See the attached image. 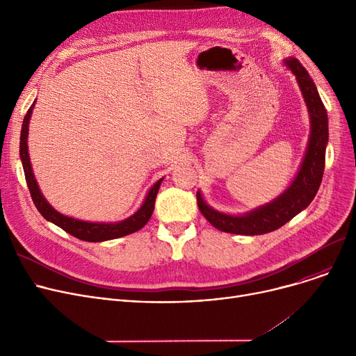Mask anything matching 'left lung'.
I'll use <instances>...</instances> for the list:
<instances>
[{
    "mask_svg": "<svg viewBox=\"0 0 356 356\" xmlns=\"http://www.w3.org/2000/svg\"><path fill=\"white\" fill-rule=\"evenodd\" d=\"M284 65L296 76L309 111L310 136L303 161L296 177L282 195L263 207L242 215L223 213L213 209L203 199L200 191H197L196 197L199 211L219 231L236 235H261L273 232L306 209L319 191L325 170L326 145L329 141L327 112L313 79L309 76L302 63L296 58H287L284 59Z\"/></svg>",
    "mask_w": 356,
    "mask_h": 356,
    "instance_id": "1",
    "label": "left lung"
}]
</instances>
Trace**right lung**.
Masks as SVG:
<instances>
[{"label": "right lung", "mask_w": 356, "mask_h": 356, "mask_svg": "<svg viewBox=\"0 0 356 356\" xmlns=\"http://www.w3.org/2000/svg\"><path fill=\"white\" fill-rule=\"evenodd\" d=\"M34 105H35V101L29 108L27 114L24 117V121H23L22 136H20V159L23 163L24 176H26L29 191H30L31 199L35 204L37 211L42 213V216L46 220L54 223V225H58L59 228H62L67 234L73 235L74 238L88 241V242H102V241L115 239V238H121V236L129 235V234L137 232L138 229H141L153 215L156 197H157L160 184L164 177L157 180L152 186V188H149L138 211L120 222H88V220H81V219L72 218V216H66V215L56 211L51 204L46 200V197L43 196L39 184H37V180L34 177L31 163H30V156H29V145H27L29 124H30Z\"/></svg>", "instance_id": "1"}]
</instances>
